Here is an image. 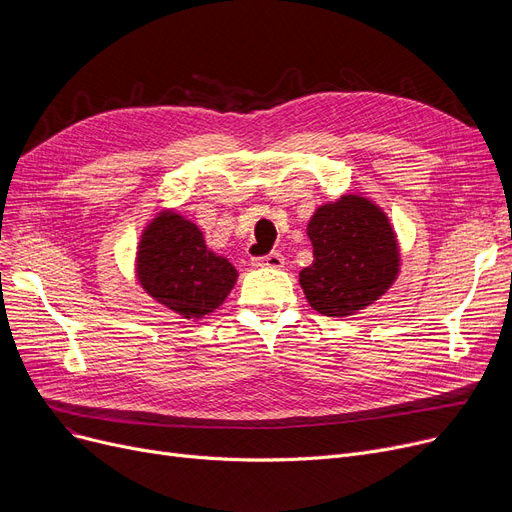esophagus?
<instances>
[{
    "label": "esophagus",
    "instance_id": "obj_1",
    "mask_svg": "<svg viewBox=\"0 0 512 512\" xmlns=\"http://www.w3.org/2000/svg\"><path fill=\"white\" fill-rule=\"evenodd\" d=\"M253 265L255 267H274V270H280V267H284V257H282V253H270L265 257H255Z\"/></svg>",
    "mask_w": 512,
    "mask_h": 512
}]
</instances>
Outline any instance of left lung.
Masks as SVG:
<instances>
[{
    "instance_id": "obj_1",
    "label": "left lung",
    "mask_w": 512,
    "mask_h": 512,
    "mask_svg": "<svg viewBox=\"0 0 512 512\" xmlns=\"http://www.w3.org/2000/svg\"><path fill=\"white\" fill-rule=\"evenodd\" d=\"M313 263L299 274L309 305L328 317L353 315L394 284L400 253L388 215L373 201L342 195L307 224Z\"/></svg>"
}]
</instances>
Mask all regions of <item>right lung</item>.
I'll return each instance as SVG.
<instances>
[{"mask_svg": "<svg viewBox=\"0 0 512 512\" xmlns=\"http://www.w3.org/2000/svg\"><path fill=\"white\" fill-rule=\"evenodd\" d=\"M137 278L159 305L184 319H201L226 301L238 272L207 249L197 224L176 211H161L141 234Z\"/></svg>", "mask_w": 512, "mask_h": 512, "instance_id": "1", "label": "right lung"}]
</instances>
